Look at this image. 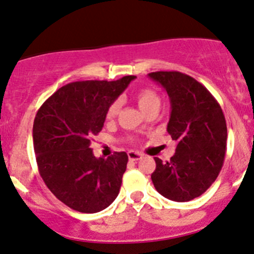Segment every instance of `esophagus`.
Listing matches in <instances>:
<instances>
[{
	"mask_svg": "<svg viewBox=\"0 0 254 254\" xmlns=\"http://www.w3.org/2000/svg\"><path fill=\"white\" fill-rule=\"evenodd\" d=\"M127 157H129L130 161H138V159L142 158V153L136 151H129L127 152Z\"/></svg>",
	"mask_w": 254,
	"mask_h": 254,
	"instance_id": "34e87169",
	"label": "esophagus"
}]
</instances>
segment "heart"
Returning <instances> with one entry per match:
<instances>
[{
  "label": "heart",
  "instance_id": "heart-1",
  "mask_svg": "<svg viewBox=\"0 0 254 254\" xmlns=\"http://www.w3.org/2000/svg\"><path fill=\"white\" fill-rule=\"evenodd\" d=\"M135 101L137 102V106L140 107L141 111L143 113H147L148 111L154 108H158L161 107V96L158 95V92L156 90L151 89V87H145V89L138 90L135 93ZM120 108V102L119 101H114L109 105L108 109H107L106 117L107 119H112L118 114Z\"/></svg>",
  "mask_w": 254,
  "mask_h": 254
}]
</instances>
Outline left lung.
I'll use <instances>...</instances> for the list:
<instances>
[{
	"mask_svg": "<svg viewBox=\"0 0 254 254\" xmlns=\"http://www.w3.org/2000/svg\"><path fill=\"white\" fill-rule=\"evenodd\" d=\"M172 105L168 132L176 142L175 154L163 162L154 157L151 179L156 190L175 202L201 196L218 178L226 152L225 117L213 95L197 80L180 71H154Z\"/></svg>",
	"mask_w": 254,
	"mask_h": 254,
	"instance_id": "obj_1",
	"label": "left lung"
}]
</instances>
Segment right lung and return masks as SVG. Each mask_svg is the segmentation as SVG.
<instances>
[{
    "mask_svg": "<svg viewBox=\"0 0 254 254\" xmlns=\"http://www.w3.org/2000/svg\"><path fill=\"white\" fill-rule=\"evenodd\" d=\"M86 80L66 84L37 111L33 127L39 173L50 191L74 210L97 213L118 196L127 154L96 158L91 140L102 130L109 105L134 80Z\"/></svg>",
    "mask_w": 254,
    "mask_h": 254,
    "instance_id": "add662e5",
    "label": "right lung"
}]
</instances>
